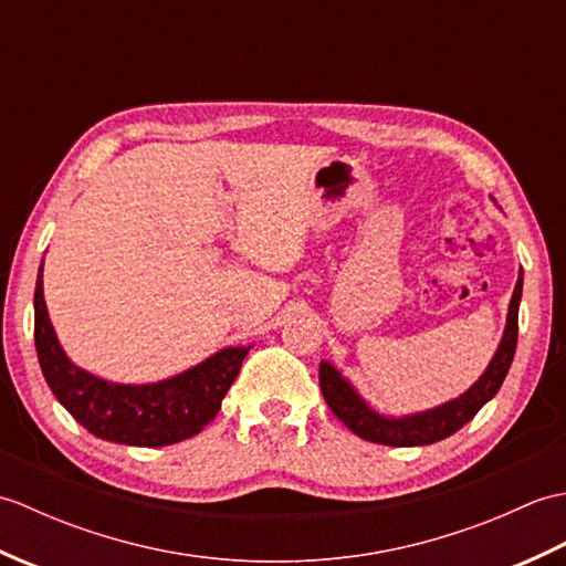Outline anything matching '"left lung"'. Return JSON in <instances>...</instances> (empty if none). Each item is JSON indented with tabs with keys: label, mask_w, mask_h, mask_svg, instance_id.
<instances>
[{
	"label": "left lung",
	"mask_w": 566,
	"mask_h": 566,
	"mask_svg": "<svg viewBox=\"0 0 566 566\" xmlns=\"http://www.w3.org/2000/svg\"><path fill=\"white\" fill-rule=\"evenodd\" d=\"M521 294H523V270L518 274V282H515L511 306H509L506 331H503L496 355L491 357L484 375L479 377L462 396H457V399L430 408V411L411 413L403 418L381 416L375 411V408H369V403L363 399V396L355 391L353 384L347 381L331 363H326V359H323L318 369L323 399H326L331 411L338 416L343 423L355 432V436L365 438L369 442L391 444V448H413V444H432L438 440L450 438L452 432L460 430L479 413V408L494 399L503 379L509 375L513 355H515V343H518Z\"/></svg>",
	"instance_id": "1"
}]
</instances>
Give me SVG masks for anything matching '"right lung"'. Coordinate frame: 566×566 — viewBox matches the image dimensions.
I'll list each match as a JSON object with an SVG mask.
<instances>
[{
    "instance_id": "add662e5",
    "label": "right lung",
    "mask_w": 566,
    "mask_h": 566,
    "mask_svg": "<svg viewBox=\"0 0 566 566\" xmlns=\"http://www.w3.org/2000/svg\"><path fill=\"white\" fill-rule=\"evenodd\" d=\"M43 264L35 280V353L48 387L70 416L92 436L136 448L182 442L207 428L221 411L250 347H223L182 375L155 384H116L72 365L57 343L43 298Z\"/></svg>"
}]
</instances>
